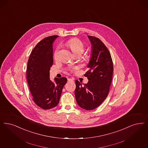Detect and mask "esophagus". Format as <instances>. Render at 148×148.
Instances as JSON below:
<instances>
[{
    "label": "esophagus",
    "mask_w": 148,
    "mask_h": 148,
    "mask_svg": "<svg viewBox=\"0 0 148 148\" xmlns=\"http://www.w3.org/2000/svg\"><path fill=\"white\" fill-rule=\"evenodd\" d=\"M68 82H73V81H74V79H71V78H68Z\"/></svg>",
    "instance_id": "1"
}]
</instances>
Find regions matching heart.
Wrapping results in <instances>:
<instances>
[{"label": "heart", "mask_w": 148, "mask_h": 148, "mask_svg": "<svg viewBox=\"0 0 148 148\" xmlns=\"http://www.w3.org/2000/svg\"><path fill=\"white\" fill-rule=\"evenodd\" d=\"M68 46L71 49L73 52L75 54H82L84 51L85 45L83 42L77 38H73L69 40L66 42ZM59 49L60 46H58L56 48L53 53V58L55 60H57L59 57ZM69 70L72 71L73 68H69Z\"/></svg>", "instance_id": "b5f03b06"}]
</instances>
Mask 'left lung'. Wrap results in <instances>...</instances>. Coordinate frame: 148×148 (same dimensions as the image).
<instances>
[{"mask_svg": "<svg viewBox=\"0 0 148 148\" xmlns=\"http://www.w3.org/2000/svg\"><path fill=\"white\" fill-rule=\"evenodd\" d=\"M92 44V54L84 74L89 81L82 85L75 80V96L77 103L86 110H92L99 106L108 96L112 80L113 65L108 48L100 40L88 36Z\"/></svg>", "mask_w": 148, "mask_h": 148, "instance_id": "obj_1", "label": "left lung"}]
</instances>
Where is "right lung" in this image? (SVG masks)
Listing matches in <instances>:
<instances>
[{
    "label": "right lung",
    "mask_w": 148,
    "mask_h": 148,
    "mask_svg": "<svg viewBox=\"0 0 148 148\" xmlns=\"http://www.w3.org/2000/svg\"><path fill=\"white\" fill-rule=\"evenodd\" d=\"M58 36H48L32 49L27 62L26 77L32 99L42 109L49 110L59 103L62 91L67 82L65 77L49 79L53 65V42Z\"/></svg>",
    "instance_id": "obj_1"
}]
</instances>
